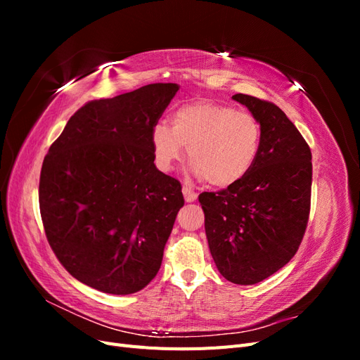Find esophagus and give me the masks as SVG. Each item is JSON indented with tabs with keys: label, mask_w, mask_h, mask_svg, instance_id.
Returning <instances> with one entry per match:
<instances>
[{
	"label": "esophagus",
	"mask_w": 360,
	"mask_h": 360,
	"mask_svg": "<svg viewBox=\"0 0 360 360\" xmlns=\"http://www.w3.org/2000/svg\"><path fill=\"white\" fill-rule=\"evenodd\" d=\"M183 195H184V201H186V202H193V201H197V198H198V193L195 192L193 189L188 188V186L183 188Z\"/></svg>",
	"instance_id": "obj_1"
}]
</instances>
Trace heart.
<instances>
[{"label":"heart","instance_id":"1","mask_svg":"<svg viewBox=\"0 0 360 360\" xmlns=\"http://www.w3.org/2000/svg\"><path fill=\"white\" fill-rule=\"evenodd\" d=\"M261 124L255 115L234 106L200 101L171 115V127L156 124L151 147L160 171H171L188 148L189 171L212 186L230 188L254 168L261 150Z\"/></svg>","mask_w":360,"mask_h":360}]
</instances>
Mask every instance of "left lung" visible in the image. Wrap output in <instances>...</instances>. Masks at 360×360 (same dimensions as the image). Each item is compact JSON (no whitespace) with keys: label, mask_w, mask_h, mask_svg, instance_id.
<instances>
[{"label":"left lung","mask_w":360,"mask_h":360,"mask_svg":"<svg viewBox=\"0 0 360 360\" xmlns=\"http://www.w3.org/2000/svg\"><path fill=\"white\" fill-rule=\"evenodd\" d=\"M261 124V150L254 168L234 186L202 192L204 226L219 274L252 285L284 267L307 230L311 150L284 111L254 96L234 94Z\"/></svg>","instance_id":"1"}]
</instances>
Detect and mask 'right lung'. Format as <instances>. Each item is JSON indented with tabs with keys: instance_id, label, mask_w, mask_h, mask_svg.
<instances>
[{
	"instance_id": "add662e5",
	"label": "right lung",
	"mask_w": 360,
	"mask_h": 360,
	"mask_svg": "<svg viewBox=\"0 0 360 360\" xmlns=\"http://www.w3.org/2000/svg\"><path fill=\"white\" fill-rule=\"evenodd\" d=\"M179 84L84 105L45 156L39 202L48 242L82 284L132 294L156 276L184 200L155 165L151 130Z\"/></svg>"
}]
</instances>
